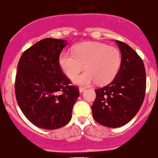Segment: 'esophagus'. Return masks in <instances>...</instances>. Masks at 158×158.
I'll return each mask as SVG.
<instances>
[{"label": "esophagus", "instance_id": "34e87169", "mask_svg": "<svg viewBox=\"0 0 158 158\" xmlns=\"http://www.w3.org/2000/svg\"><path fill=\"white\" fill-rule=\"evenodd\" d=\"M85 89H86V88H84V87H81H81L79 88V91H80V93H83V92H84V90H85Z\"/></svg>", "mask_w": 158, "mask_h": 158}]
</instances>
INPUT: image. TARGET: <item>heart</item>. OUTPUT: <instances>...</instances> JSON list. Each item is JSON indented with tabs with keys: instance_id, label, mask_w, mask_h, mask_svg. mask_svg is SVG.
I'll return each mask as SVG.
<instances>
[{
	"instance_id": "obj_1",
	"label": "heart",
	"mask_w": 158,
	"mask_h": 158,
	"mask_svg": "<svg viewBox=\"0 0 158 158\" xmlns=\"http://www.w3.org/2000/svg\"><path fill=\"white\" fill-rule=\"evenodd\" d=\"M59 62L67 77H73L83 68L86 72L73 78L77 85L87 86L96 82L105 84L110 82L118 73L121 62L120 51L96 42H84L76 45L73 52H61Z\"/></svg>"
}]
</instances>
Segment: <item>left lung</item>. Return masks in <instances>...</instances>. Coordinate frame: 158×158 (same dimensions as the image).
I'll return each instance as SVG.
<instances>
[{
	"instance_id": "left-lung-1",
	"label": "left lung",
	"mask_w": 158,
	"mask_h": 158,
	"mask_svg": "<svg viewBox=\"0 0 158 158\" xmlns=\"http://www.w3.org/2000/svg\"><path fill=\"white\" fill-rule=\"evenodd\" d=\"M121 53L120 69L108 85L96 89L93 116L101 125L117 128L127 124L139 111L145 99L146 74L143 62L131 47L115 40Z\"/></svg>"
}]
</instances>
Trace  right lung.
Returning <instances> with one entry per match:
<instances>
[{
    "label": "right lung",
    "instance_id": "obj_1",
    "mask_svg": "<svg viewBox=\"0 0 158 158\" xmlns=\"http://www.w3.org/2000/svg\"><path fill=\"white\" fill-rule=\"evenodd\" d=\"M69 44L45 38L25 50L17 66L15 91L19 106L31 123L44 130H56L72 119L79 97L77 86L62 73L59 58Z\"/></svg>",
    "mask_w": 158,
    "mask_h": 158
}]
</instances>
